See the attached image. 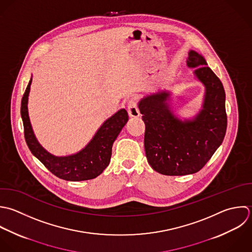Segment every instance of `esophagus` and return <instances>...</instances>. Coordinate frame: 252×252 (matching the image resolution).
<instances>
[{"label":"esophagus","mask_w":252,"mask_h":252,"mask_svg":"<svg viewBox=\"0 0 252 252\" xmlns=\"http://www.w3.org/2000/svg\"><path fill=\"white\" fill-rule=\"evenodd\" d=\"M127 113L130 118H138L140 116L139 110L137 108L136 102L134 100H130L127 105Z\"/></svg>","instance_id":"1"}]
</instances>
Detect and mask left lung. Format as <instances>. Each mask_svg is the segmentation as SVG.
<instances>
[{
    "label": "left lung",
    "mask_w": 252,
    "mask_h": 252,
    "mask_svg": "<svg viewBox=\"0 0 252 252\" xmlns=\"http://www.w3.org/2000/svg\"><path fill=\"white\" fill-rule=\"evenodd\" d=\"M187 63L205 87L202 109L193 119L178 118L171 91L164 89L138 103L145 124L144 147L149 165L166 176L197 173L222 144L227 129L224 86L204 57L190 50Z\"/></svg>",
    "instance_id": "8db88e82"
}]
</instances>
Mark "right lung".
<instances>
[{"label":"right lung","mask_w":252,"mask_h":252,"mask_svg":"<svg viewBox=\"0 0 252 252\" xmlns=\"http://www.w3.org/2000/svg\"><path fill=\"white\" fill-rule=\"evenodd\" d=\"M31 82L32 76L23 94L20 108L24 137L31 153L52 174L62 180L80 182L92 180L101 175L110 163L114 141L128 121L126 109L119 110L107 119L80 151L67 156H55L41 146L30 124L27 104Z\"/></svg>","instance_id":"1"}]
</instances>
